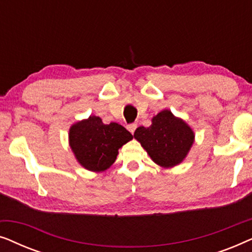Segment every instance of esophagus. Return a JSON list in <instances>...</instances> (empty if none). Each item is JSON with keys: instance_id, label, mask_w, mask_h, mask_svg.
<instances>
[{"instance_id": "esophagus-1", "label": "esophagus", "mask_w": 252, "mask_h": 252, "mask_svg": "<svg viewBox=\"0 0 252 252\" xmlns=\"http://www.w3.org/2000/svg\"><path fill=\"white\" fill-rule=\"evenodd\" d=\"M136 127H137V124L133 123V124H129V125L127 126V129H128L132 134H134V132H135V129H136Z\"/></svg>"}]
</instances>
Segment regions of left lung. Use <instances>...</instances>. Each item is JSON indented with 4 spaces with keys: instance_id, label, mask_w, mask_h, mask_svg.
Returning a JSON list of instances; mask_svg holds the SVG:
<instances>
[{
    "instance_id": "obj_1",
    "label": "left lung",
    "mask_w": 252,
    "mask_h": 252,
    "mask_svg": "<svg viewBox=\"0 0 252 252\" xmlns=\"http://www.w3.org/2000/svg\"><path fill=\"white\" fill-rule=\"evenodd\" d=\"M134 137L151 159L161 167H173L185 159L194 143V132L170 110H163L149 127H137Z\"/></svg>"
}]
</instances>
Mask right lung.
I'll return each mask as SVG.
<instances>
[{
    "instance_id": "1",
    "label": "right lung",
    "mask_w": 252,
    "mask_h": 252,
    "mask_svg": "<svg viewBox=\"0 0 252 252\" xmlns=\"http://www.w3.org/2000/svg\"><path fill=\"white\" fill-rule=\"evenodd\" d=\"M133 139L125 127L117 123L103 124L99 117L75 123L68 133L70 147L81 166L102 172L115 163L119 148Z\"/></svg>"
}]
</instances>
